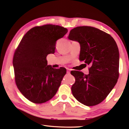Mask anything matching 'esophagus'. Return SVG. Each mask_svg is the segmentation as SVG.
Here are the masks:
<instances>
[{"label": "esophagus", "mask_w": 129, "mask_h": 129, "mask_svg": "<svg viewBox=\"0 0 129 129\" xmlns=\"http://www.w3.org/2000/svg\"><path fill=\"white\" fill-rule=\"evenodd\" d=\"M67 73H70V72H71V71H70L69 69L68 68L67 69Z\"/></svg>", "instance_id": "esophagus-1"}]
</instances>
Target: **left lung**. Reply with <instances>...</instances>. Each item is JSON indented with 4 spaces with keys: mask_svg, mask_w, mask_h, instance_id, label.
<instances>
[{
    "mask_svg": "<svg viewBox=\"0 0 129 129\" xmlns=\"http://www.w3.org/2000/svg\"><path fill=\"white\" fill-rule=\"evenodd\" d=\"M69 40L80 44V61L90 65L89 73L73 71L75 77L71 88L75 99L86 106L101 103L114 88L119 77V51L110 35L89 26L74 28L69 32Z\"/></svg>",
    "mask_w": 129,
    "mask_h": 129,
    "instance_id": "left-lung-1",
    "label": "left lung"
}]
</instances>
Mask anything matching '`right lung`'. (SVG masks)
Instances as JSON below:
<instances>
[{"label": "right lung", "instance_id": "1", "mask_svg": "<svg viewBox=\"0 0 129 129\" xmlns=\"http://www.w3.org/2000/svg\"><path fill=\"white\" fill-rule=\"evenodd\" d=\"M68 32L67 28L46 24L31 28L23 37L14 53L13 65L17 88L26 99L42 104L53 97L66 69L47 65V56L54 53L56 41Z\"/></svg>", "mask_w": 129, "mask_h": 129}]
</instances>
